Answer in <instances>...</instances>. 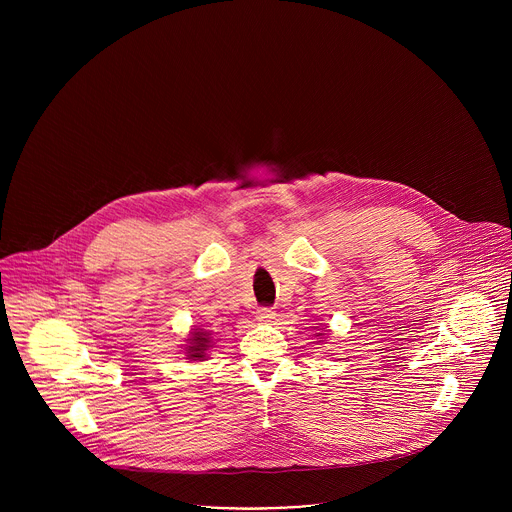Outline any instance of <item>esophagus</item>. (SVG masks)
I'll use <instances>...</instances> for the list:
<instances>
[{
  "label": "esophagus",
  "mask_w": 512,
  "mask_h": 512,
  "mask_svg": "<svg viewBox=\"0 0 512 512\" xmlns=\"http://www.w3.org/2000/svg\"><path fill=\"white\" fill-rule=\"evenodd\" d=\"M277 318V314L271 310V308H261L259 312H257V322H261V324H269V322H273Z\"/></svg>",
  "instance_id": "esophagus-1"
}]
</instances>
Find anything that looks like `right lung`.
<instances>
[{"instance_id":"add662e5","label":"right lung","mask_w":512,"mask_h":512,"mask_svg":"<svg viewBox=\"0 0 512 512\" xmlns=\"http://www.w3.org/2000/svg\"><path fill=\"white\" fill-rule=\"evenodd\" d=\"M208 348H210V336H208V332L196 328V330L190 334V338H188L186 356H188L190 360H204Z\"/></svg>"}]
</instances>
